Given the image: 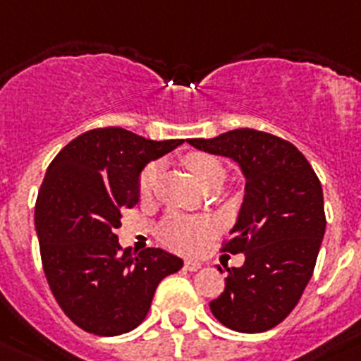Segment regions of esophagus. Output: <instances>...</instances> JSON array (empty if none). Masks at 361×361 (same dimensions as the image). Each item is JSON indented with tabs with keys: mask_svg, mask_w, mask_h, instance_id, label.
Returning a JSON list of instances; mask_svg holds the SVG:
<instances>
[{
	"mask_svg": "<svg viewBox=\"0 0 361 361\" xmlns=\"http://www.w3.org/2000/svg\"><path fill=\"white\" fill-rule=\"evenodd\" d=\"M201 262H197V260H186L184 262V267H186L188 271H197V269H201Z\"/></svg>",
	"mask_w": 361,
	"mask_h": 361,
	"instance_id": "34e87169",
	"label": "esophagus"
}]
</instances>
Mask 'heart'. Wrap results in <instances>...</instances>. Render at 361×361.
<instances>
[{
    "label": "heart",
    "mask_w": 361,
    "mask_h": 361,
    "mask_svg": "<svg viewBox=\"0 0 361 361\" xmlns=\"http://www.w3.org/2000/svg\"><path fill=\"white\" fill-rule=\"evenodd\" d=\"M186 168L192 171L199 184L202 188L210 186V184H223L225 180V166L217 159L204 153H192L184 159ZM157 175H159V164H149L140 175L138 190L142 195H149L153 192L154 183H157ZM216 228L212 219L208 217H184V216H169L164 221L160 228V236L168 243L180 252H197L207 238L210 236Z\"/></svg>",
    "instance_id": "obj_1"
}]
</instances>
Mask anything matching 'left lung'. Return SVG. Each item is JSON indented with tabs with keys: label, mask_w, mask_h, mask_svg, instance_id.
Returning <instances> with one entry per match:
<instances>
[{
	"label": "left lung",
	"mask_w": 361,
	"mask_h": 361,
	"mask_svg": "<svg viewBox=\"0 0 361 361\" xmlns=\"http://www.w3.org/2000/svg\"><path fill=\"white\" fill-rule=\"evenodd\" d=\"M188 144L234 160L245 178L223 247L243 252L245 262L227 269L225 290L210 310L236 332H266L290 315L314 273L326 227L319 178L293 144L262 130L245 127Z\"/></svg>",
	"instance_id": "obj_1"
}]
</instances>
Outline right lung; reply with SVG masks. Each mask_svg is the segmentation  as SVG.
<instances>
[{
    "mask_svg": "<svg viewBox=\"0 0 361 361\" xmlns=\"http://www.w3.org/2000/svg\"><path fill=\"white\" fill-rule=\"evenodd\" d=\"M180 144L105 127L71 140L47 168L35 210L42 266L59 306L90 334L136 329L160 281L183 267L162 249L134 256L114 234L121 212L138 204L145 166Z\"/></svg>",
    "mask_w": 361,
    "mask_h": 361,
    "instance_id": "add662e5",
    "label": "right lung"
}]
</instances>
